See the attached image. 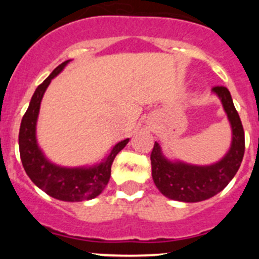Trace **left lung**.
Wrapping results in <instances>:
<instances>
[{
  "label": "left lung",
  "instance_id": "8db88e82",
  "mask_svg": "<svg viewBox=\"0 0 259 259\" xmlns=\"http://www.w3.org/2000/svg\"><path fill=\"white\" fill-rule=\"evenodd\" d=\"M213 93L222 101L232 127V144L228 153L210 165H192L170 161L163 155L160 144L155 142L151 150V176L156 188L169 199L195 203L218 194L233 179L244 155V130L234 108L231 93L224 86H214Z\"/></svg>",
  "mask_w": 259,
  "mask_h": 259
}]
</instances>
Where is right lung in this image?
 <instances>
[{
  "instance_id": "add662e5",
  "label": "right lung",
  "mask_w": 259,
  "mask_h": 259,
  "mask_svg": "<svg viewBox=\"0 0 259 259\" xmlns=\"http://www.w3.org/2000/svg\"><path fill=\"white\" fill-rule=\"evenodd\" d=\"M70 62V60L62 62L50 74L33 93L27 111L22 117L18 134V146L23 169L28 178L36 187L55 199L64 202H82L94 199L101 194L108 185L111 176V164L115 156L129 143V139L119 142L113 146L109 155L101 163L93 166H80V168H66L51 163L42 150L38 148L36 139V124H37L38 111L41 100L46 89L55 76L60 74Z\"/></svg>"
}]
</instances>
